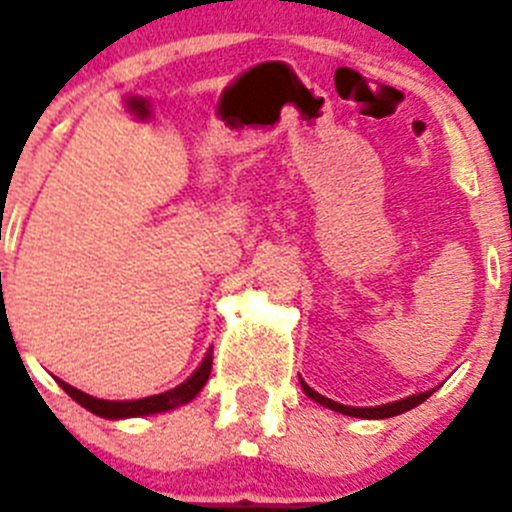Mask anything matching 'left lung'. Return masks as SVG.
<instances>
[{"mask_svg":"<svg viewBox=\"0 0 512 512\" xmlns=\"http://www.w3.org/2000/svg\"><path fill=\"white\" fill-rule=\"evenodd\" d=\"M300 382H302V390H305V393H307V398H312V400H315V403L325 405V408L335 410V413L350 415V418H367V420L395 418V415L408 413L410 408H415V405H420V403H423V400H428L430 395H433V390H428V393L410 395V398H405V400H395V403H388V405H377V408H350V405H340V403H335V400L325 398V395L315 393V390H312L305 380H300Z\"/></svg>","mask_w":512,"mask_h":512,"instance_id":"1","label":"left lung"}]
</instances>
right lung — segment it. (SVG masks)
I'll use <instances>...</instances> for the list:
<instances>
[{
  "label": "right lung",
  "mask_w": 512,
  "mask_h": 512,
  "mask_svg": "<svg viewBox=\"0 0 512 512\" xmlns=\"http://www.w3.org/2000/svg\"><path fill=\"white\" fill-rule=\"evenodd\" d=\"M212 370V352H207V357L202 360V365L192 372V377H187L182 382L180 388L170 390V393H162V395H152V398H142V400H99L92 398V395L82 393V390L72 388L67 382L57 380L59 388L69 395L72 400H77L82 408H87L89 413L94 415H102V418H140V415H155V413H165V410L177 408L182 403H190L197 393L202 390V385L207 382Z\"/></svg>",
  "instance_id": "right-lung-1"
}]
</instances>
